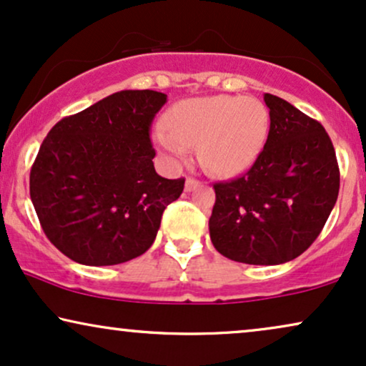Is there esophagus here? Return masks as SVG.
Masks as SVG:
<instances>
[{
  "label": "esophagus",
  "mask_w": 366,
  "mask_h": 366,
  "mask_svg": "<svg viewBox=\"0 0 366 366\" xmlns=\"http://www.w3.org/2000/svg\"><path fill=\"white\" fill-rule=\"evenodd\" d=\"M199 186V182L196 179H191L189 177L187 180H186V191L187 192H191V191H194V189H196Z\"/></svg>",
  "instance_id": "1"
}]
</instances>
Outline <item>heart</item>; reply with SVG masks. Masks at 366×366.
<instances>
[{
    "instance_id": "b5f03b06",
    "label": "heart",
    "mask_w": 366,
    "mask_h": 366,
    "mask_svg": "<svg viewBox=\"0 0 366 366\" xmlns=\"http://www.w3.org/2000/svg\"><path fill=\"white\" fill-rule=\"evenodd\" d=\"M165 127L154 143L170 160H180L187 147H197L202 169L217 177H234L253 167L270 132L267 106L253 96H197L167 109Z\"/></svg>"
}]
</instances>
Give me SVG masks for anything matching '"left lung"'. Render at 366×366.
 Wrapping results in <instances>:
<instances>
[{"instance_id": "1", "label": "left lung", "mask_w": 366, "mask_h": 366, "mask_svg": "<svg viewBox=\"0 0 366 366\" xmlns=\"http://www.w3.org/2000/svg\"><path fill=\"white\" fill-rule=\"evenodd\" d=\"M270 132L242 177L214 184L211 242L248 265H280L319 237L340 192V169L326 129L295 106L265 94Z\"/></svg>"}]
</instances>
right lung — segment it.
<instances>
[{"label":"right lung","mask_w":366,"mask_h":366,"mask_svg":"<svg viewBox=\"0 0 366 366\" xmlns=\"http://www.w3.org/2000/svg\"><path fill=\"white\" fill-rule=\"evenodd\" d=\"M167 94L114 92L50 129L30 172L44 233L71 260L118 265L155 242L184 179L155 172L150 124Z\"/></svg>","instance_id":"1"}]
</instances>
